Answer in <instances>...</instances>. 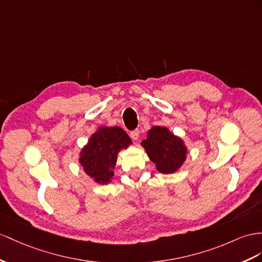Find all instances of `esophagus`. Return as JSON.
Segmentation results:
<instances>
[{"label": "esophagus", "instance_id": "34e87169", "mask_svg": "<svg viewBox=\"0 0 262 262\" xmlns=\"http://www.w3.org/2000/svg\"><path fill=\"white\" fill-rule=\"evenodd\" d=\"M130 137L133 140H135V142H137L138 138H139V130H134L130 133Z\"/></svg>", "mask_w": 262, "mask_h": 262}]
</instances>
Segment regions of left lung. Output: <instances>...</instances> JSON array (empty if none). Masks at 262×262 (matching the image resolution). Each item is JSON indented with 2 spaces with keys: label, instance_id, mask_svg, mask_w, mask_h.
<instances>
[{
  "label": "left lung",
  "instance_id": "8db88e82",
  "mask_svg": "<svg viewBox=\"0 0 262 262\" xmlns=\"http://www.w3.org/2000/svg\"><path fill=\"white\" fill-rule=\"evenodd\" d=\"M147 156L162 173H173L187 159L188 149L184 140L165 126H154L142 142Z\"/></svg>",
  "mask_w": 262,
  "mask_h": 262
}]
</instances>
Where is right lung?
Masks as SVG:
<instances>
[{
    "label": "right lung",
    "mask_w": 262,
    "mask_h": 262,
    "mask_svg": "<svg viewBox=\"0 0 262 262\" xmlns=\"http://www.w3.org/2000/svg\"><path fill=\"white\" fill-rule=\"evenodd\" d=\"M132 139L118 126H100L78 154V163L94 183L107 185L112 182L117 155L128 148Z\"/></svg>",
    "instance_id": "obj_1"
}]
</instances>
